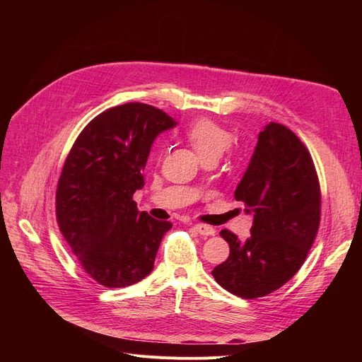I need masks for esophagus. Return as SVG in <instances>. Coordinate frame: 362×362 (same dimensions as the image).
Masks as SVG:
<instances>
[{
	"label": "esophagus",
	"instance_id": "esophagus-1",
	"mask_svg": "<svg viewBox=\"0 0 362 362\" xmlns=\"http://www.w3.org/2000/svg\"><path fill=\"white\" fill-rule=\"evenodd\" d=\"M193 229L198 234H201V235H205V237H208V235H214L216 234V229L213 228V226H210V225H202V223H198V225H194L193 226Z\"/></svg>",
	"mask_w": 362,
	"mask_h": 362
}]
</instances>
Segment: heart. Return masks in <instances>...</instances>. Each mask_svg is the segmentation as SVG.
<instances>
[{
  "instance_id": "b5f03b06",
  "label": "heart",
  "mask_w": 362,
  "mask_h": 362,
  "mask_svg": "<svg viewBox=\"0 0 362 362\" xmlns=\"http://www.w3.org/2000/svg\"><path fill=\"white\" fill-rule=\"evenodd\" d=\"M184 134L201 158L221 157L233 141L228 129L206 117L194 120Z\"/></svg>"
}]
</instances>
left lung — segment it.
Listing matches in <instances>:
<instances>
[{"label":"left lung","mask_w":362,"mask_h":362,"mask_svg":"<svg viewBox=\"0 0 362 362\" xmlns=\"http://www.w3.org/2000/svg\"><path fill=\"white\" fill-rule=\"evenodd\" d=\"M234 198L254 223L245 242L222 229L229 257L211 275L238 298H262L298 273L320 225L319 178L308 149L291 129L270 122L261 131Z\"/></svg>","instance_id":"obj_1"}]
</instances>
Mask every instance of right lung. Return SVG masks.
<instances>
[{
	"instance_id": "add662e5",
	"label": "right lung",
	"mask_w": 362,
	"mask_h": 362,
	"mask_svg": "<svg viewBox=\"0 0 362 362\" xmlns=\"http://www.w3.org/2000/svg\"><path fill=\"white\" fill-rule=\"evenodd\" d=\"M177 122L141 103L98 115L76 137L56 193L60 231L87 275L108 288L128 287L154 269L168 221L139 211L151 146Z\"/></svg>"
}]
</instances>
